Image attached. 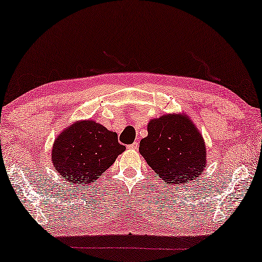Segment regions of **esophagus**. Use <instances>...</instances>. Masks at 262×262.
Returning <instances> with one entry per match:
<instances>
[{
  "label": "esophagus",
  "instance_id": "1",
  "mask_svg": "<svg viewBox=\"0 0 262 262\" xmlns=\"http://www.w3.org/2000/svg\"><path fill=\"white\" fill-rule=\"evenodd\" d=\"M127 147H128V148H130V149H137V148H138V143H134V144L128 145V146H127Z\"/></svg>",
  "mask_w": 262,
  "mask_h": 262
}]
</instances>
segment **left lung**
Segmentation results:
<instances>
[{
  "label": "left lung",
  "mask_w": 262,
  "mask_h": 262,
  "mask_svg": "<svg viewBox=\"0 0 262 262\" xmlns=\"http://www.w3.org/2000/svg\"><path fill=\"white\" fill-rule=\"evenodd\" d=\"M148 136L139 152L157 176L168 184H185L199 177L206 167V146L186 115H163L150 119Z\"/></svg>",
  "instance_id": "8db88e82"
}]
</instances>
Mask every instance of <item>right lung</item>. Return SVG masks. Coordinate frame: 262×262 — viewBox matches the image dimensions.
Here are the masks:
<instances>
[{
	"label": "right lung",
	"instance_id": "right-lung-1",
	"mask_svg": "<svg viewBox=\"0 0 262 262\" xmlns=\"http://www.w3.org/2000/svg\"><path fill=\"white\" fill-rule=\"evenodd\" d=\"M125 146L117 135L91 119L71 124L55 139L52 161L59 175L72 185L98 180L115 162Z\"/></svg>",
	"mask_w": 262,
	"mask_h": 262
}]
</instances>
